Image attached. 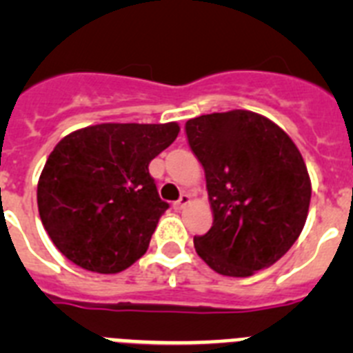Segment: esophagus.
I'll return each instance as SVG.
<instances>
[{
    "mask_svg": "<svg viewBox=\"0 0 353 353\" xmlns=\"http://www.w3.org/2000/svg\"><path fill=\"white\" fill-rule=\"evenodd\" d=\"M189 201H191V196H189V194H182L179 199H176V201H174L173 207L176 208V210H182V208L185 207V205L189 203Z\"/></svg>",
    "mask_w": 353,
    "mask_h": 353,
    "instance_id": "esophagus-1",
    "label": "esophagus"
}]
</instances>
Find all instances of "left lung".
Returning <instances> with one entry per match:
<instances>
[{
  "label": "left lung",
  "instance_id": "8db88e82",
  "mask_svg": "<svg viewBox=\"0 0 353 353\" xmlns=\"http://www.w3.org/2000/svg\"><path fill=\"white\" fill-rule=\"evenodd\" d=\"M185 136L205 170L214 217L194 236L196 252L232 277L276 263L299 239L310 208V174L295 143L244 109L192 118Z\"/></svg>",
  "mask_w": 353,
  "mask_h": 353
}]
</instances>
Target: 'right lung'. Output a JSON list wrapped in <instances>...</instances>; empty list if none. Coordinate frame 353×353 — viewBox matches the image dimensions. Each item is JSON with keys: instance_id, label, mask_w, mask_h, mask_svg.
I'll list each match as a JSON object with an SVG mask.
<instances>
[{"instance_id": "obj_1", "label": "right lung", "mask_w": 353, "mask_h": 353, "mask_svg": "<svg viewBox=\"0 0 353 353\" xmlns=\"http://www.w3.org/2000/svg\"><path fill=\"white\" fill-rule=\"evenodd\" d=\"M170 123H101L61 139L39 187L40 219L72 263L117 274L143 256L159 217L170 208L148 171L176 139Z\"/></svg>"}]
</instances>
